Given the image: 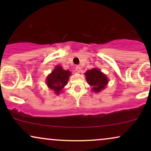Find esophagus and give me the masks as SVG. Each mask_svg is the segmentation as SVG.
<instances>
[{"label": "esophagus", "instance_id": "esophagus-1", "mask_svg": "<svg viewBox=\"0 0 151 151\" xmlns=\"http://www.w3.org/2000/svg\"><path fill=\"white\" fill-rule=\"evenodd\" d=\"M76 71L77 72H81V67L79 66H76Z\"/></svg>", "mask_w": 151, "mask_h": 151}]
</instances>
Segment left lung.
<instances>
[{"label":"left lung","mask_w":151,"mask_h":151,"mask_svg":"<svg viewBox=\"0 0 151 151\" xmlns=\"http://www.w3.org/2000/svg\"><path fill=\"white\" fill-rule=\"evenodd\" d=\"M86 79L88 84L92 87L93 91L100 92L108 84V78L97 68H93L85 72Z\"/></svg>","instance_id":"left-lung-1"}]
</instances>
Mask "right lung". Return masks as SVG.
<instances>
[{"label": "right lung", "mask_w": 151, "mask_h": 151, "mask_svg": "<svg viewBox=\"0 0 151 151\" xmlns=\"http://www.w3.org/2000/svg\"><path fill=\"white\" fill-rule=\"evenodd\" d=\"M71 72L63 70L62 67L57 65L51 74L47 77L46 83L50 89H52L56 94H60L69 80Z\"/></svg>", "instance_id": "add662e5"}]
</instances>
